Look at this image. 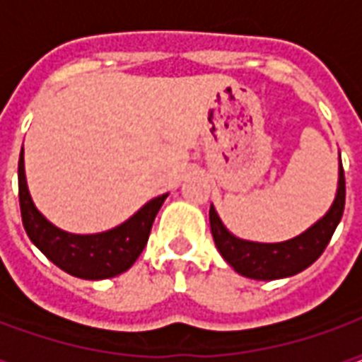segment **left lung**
Instances as JSON below:
<instances>
[{"mask_svg":"<svg viewBox=\"0 0 362 362\" xmlns=\"http://www.w3.org/2000/svg\"><path fill=\"white\" fill-rule=\"evenodd\" d=\"M343 209H345V174H343V165L339 160V188H337V196H335L332 209L314 227L296 238L277 244L240 240L223 227L213 205L209 209V225H211V235L217 250L227 259L228 266L235 267V272L250 279L273 281L300 273L324 254L335 228L341 221Z\"/></svg>","mask_w":362,"mask_h":362,"instance_id":"left-lung-1","label":"left lung"}]
</instances>
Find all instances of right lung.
Returning <instances> with one entry per match:
<instances>
[{"label": "right lung", "mask_w": 362, "mask_h": 362, "mask_svg": "<svg viewBox=\"0 0 362 362\" xmlns=\"http://www.w3.org/2000/svg\"><path fill=\"white\" fill-rule=\"evenodd\" d=\"M166 199L158 196L143 205L132 219L100 235H69L54 227L36 211L25 180L23 151L19 157V204L28 238L46 258L79 279H108L127 272L149 240L153 221Z\"/></svg>", "instance_id": "add662e5"}]
</instances>
